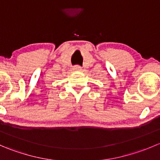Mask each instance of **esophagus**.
I'll return each mask as SVG.
<instances>
[{
	"label": "esophagus",
	"mask_w": 160,
	"mask_h": 160,
	"mask_svg": "<svg viewBox=\"0 0 160 160\" xmlns=\"http://www.w3.org/2000/svg\"><path fill=\"white\" fill-rule=\"evenodd\" d=\"M73 70H77V71H80V70H82V68H81V67H80V66H75L73 68Z\"/></svg>",
	"instance_id": "esophagus-1"
}]
</instances>
